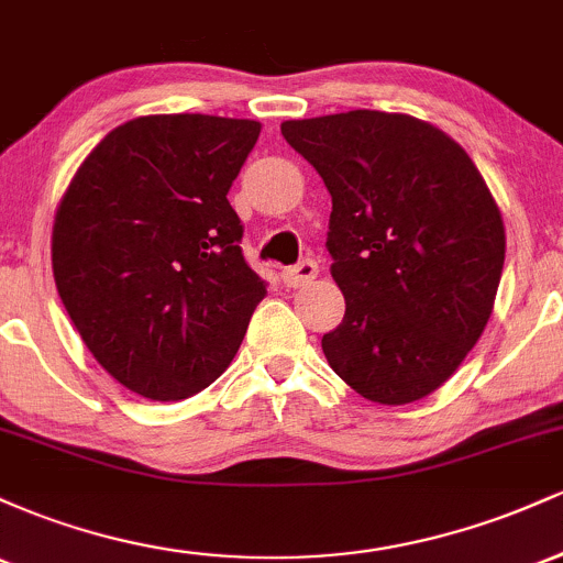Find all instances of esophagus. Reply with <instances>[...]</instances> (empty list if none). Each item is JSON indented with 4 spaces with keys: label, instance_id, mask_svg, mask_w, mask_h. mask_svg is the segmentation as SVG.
Wrapping results in <instances>:
<instances>
[{
    "label": "esophagus",
    "instance_id": "esophagus-1",
    "mask_svg": "<svg viewBox=\"0 0 563 563\" xmlns=\"http://www.w3.org/2000/svg\"><path fill=\"white\" fill-rule=\"evenodd\" d=\"M318 273H320L318 262L303 260L296 264V267H288L286 273H283V283H286L288 288H301V286H309V283L318 277Z\"/></svg>",
    "mask_w": 563,
    "mask_h": 563
}]
</instances>
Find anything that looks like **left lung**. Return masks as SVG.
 Listing matches in <instances>:
<instances>
[{"label": "left lung", "mask_w": 563, "mask_h": 563, "mask_svg": "<svg viewBox=\"0 0 563 563\" xmlns=\"http://www.w3.org/2000/svg\"><path fill=\"white\" fill-rule=\"evenodd\" d=\"M331 192V275L344 320L322 352L378 405L429 397L484 333L506 262L493 192L450 134L407 113L283 121Z\"/></svg>", "instance_id": "left-lung-1"}]
</instances>
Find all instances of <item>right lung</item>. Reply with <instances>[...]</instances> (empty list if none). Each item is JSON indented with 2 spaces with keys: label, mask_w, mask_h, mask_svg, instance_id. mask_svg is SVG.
Returning <instances> with one entry per match:
<instances>
[{
  "label": "right lung",
  "mask_w": 563,
  "mask_h": 563,
  "mask_svg": "<svg viewBox=\"0 0 563 563\" xmlns=\"http://www.w3.org/2000/svg\"><path fill=\"white\" fill-rule=\"evenodd\" d=\"M260 132L251 119L140 115L63 192L57 294L97 363L140 397L177 402L214 384L267 296L228 200Z\"/></svg>",
  "instance_id": "1"
}]
</instances>
